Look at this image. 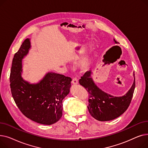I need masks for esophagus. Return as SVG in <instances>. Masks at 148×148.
Listing matches in <instances>:
<instances>
[{"mask_svg":"<svg viewBox=\"0 0 148 148\" xmlns=\"http://www.w3.org/2000/svg\"><path fill=\"white\" fill-rule=\"evenodd\" d=\"M78 80H77L76 78H73V80H72V82H71V83H72V84H78Z\"/></svg>","mask_w":148,"mask_h":148,"instance_id":"obj_1","label":"esophagus"}]
</instances>
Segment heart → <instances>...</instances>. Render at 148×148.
<instances>
[{
  "mask_svg": "<svg viewBox=\"0 0 148 148\" xmlns=\"http://www.w3.org/2000/svg\"><path fill=\"white\" fill-rule=\"evenodd\" d=\"M88 65H89V60L88 58H85L84 59H83L82 62V66L84 68H86L88 66Z\"/></svg>",
  "mask_w": 148,
  "mask_h": 148,
  "instance_id": "heart-1",
  "label": "heart"
}]
</instances>
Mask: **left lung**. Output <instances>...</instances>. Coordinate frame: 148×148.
Returning <instances> with one entry per match:
<instances>
[{"label":"left lung","instance_id":"left-lung-1","mask_svg":"<svg viewBox=\"0 0 148 148\" xmlns=\"http://www.w3.org/2000/svg\"><path fill=\"white\" fill-rule=\"evenodd\" d=\"M116 44L118 43L114 39ZM90 70L79 80V83L89 92V112L93 118L99 121H108L117 118L128 108L136 86L134 80L131 88L125 95L113 97L100 89L91 77Z\"/></svg>","mask_w":148,"mask_h":148}]
</instances>
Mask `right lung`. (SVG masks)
<instances>
[{
    "instance_id": "1",
    "label": "right lung",
    "mask_w": 148,
    "mask_h": 148,
    "mask_svg": "<svg viewBox=\"0 0 148 148\" xmlns=\"http://www.w3.org/2000/svg\"><path fill=\"white\" fill-rule=\"evenodd\" d=\"M31 47L26 39L14 54L10 73V88L14 101L26 117L44 125L58 122L62 115V100L69 94L72 79L62 74L48 73L36 84L21 77L22 59Z\"/></svg>"
}]
</instances>
